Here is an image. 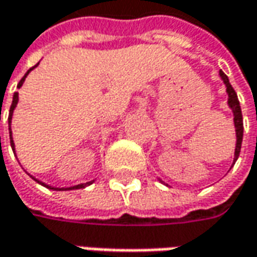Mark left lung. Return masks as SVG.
I'll list each match as a JSON object with an SVG mask.
<instances>
[{
  "label": "left lung",
  "instance_id": "8db88e82",
  "mask_svg": "<svg viewBox=\"0 0 257 257\" xmlns=\"http://www.w3.org/2000/svg\"><path fill=\"white\" fill-rule=\"evenodd\" d=\"M220 78L223 80V83L226 85V93L229 95L227 98V104L229 107L232 108L233 111V121H234V128H236V149H234V159H233V164L236 163L239 154H240V147H242V140H243V117H242V110H240V104L237 100V94L233 90L232 84L229 83V78L227 75L223 73L220 70Z\"/></svg>",
  "mask_w": 257,
  "mask_h": 257
}]
</instances>
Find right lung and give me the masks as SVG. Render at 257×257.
Instances as JSON below:
<instances>
[{
  "label": "right lung",
  "instance_id": "add662e5",
  "mask_svg": "<svg viewBox=\"0 0 257 257\" xmlns=\"http://www.w3.org/2000/svg\"><path fill=\"white\" fill-rule=\"evenodd\" d=\"M38 64H35L34 67H31L27 73H25V75L21 78V81L18 83V88L23 85V83L25 81V77L30 74V71L31 70H34L35 67H37ZM17 103H18V93H14V97H13V104H11V107H10V115H8V128H10V142H11V147H13V152L15 153V144H14V140H13V136H11V120H13V113H14V108L17 107ZM33 177V176H31ZM35 182L40 183V184H43L44 187H47V189H51V190H77V189H84L85 186H90L91 183L94 182V180H91V182H87V183H81V184H77V186H71V187H53V186H48V184H45V183L40 182V180H37L35 177H33Z\"/></svg>",
  "mask_w": 257,
  "mask_h": 257
}]
</instances>
